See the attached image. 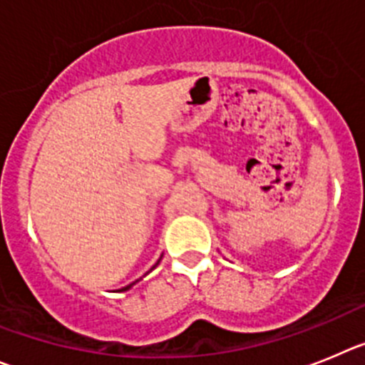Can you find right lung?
Masks as SVG:
<instances>
[{"instance_id": "1", "label": "right lung", "mask_w": 365, "mask_h": 365, "mask_svg": "<svg viewBox=\"0 0 365 365\" xmlns=\"http://www.w3.org/2000/svg\"><path fill=\"white\" fill-rule=\"evenodd\" d=\"M160 260H162V258H160ZM160 260H158V262H156V265H158V264H160ZM156 265H154V267H156ZM154 267H153V269H154ZM153 269H150V271H153ZM136 282H138V280H136ZM136 282H133V284L125 285V287H121V289H120V291H127V289H130V287H133V285H134V284H136Z\"/></svg>"}]
</instances>
